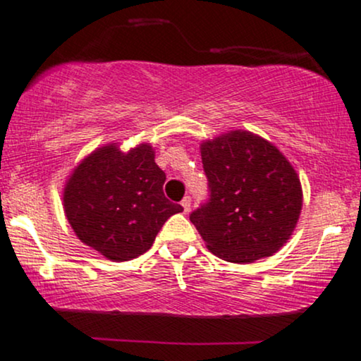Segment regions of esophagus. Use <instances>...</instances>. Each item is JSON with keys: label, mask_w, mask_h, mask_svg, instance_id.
Returning a JSON list of instances; mask_svg holds the SVG:
<instances>
[{"label": "esophagus", "mask_w": 361, "mask_h": 361, "mask_svg": "<svg viewBox=\"0 0 361 361\" xmlns=\"http://www.w3.org/2000/svg\"><path fill=\"white\" fill-rule=\"evenodd\" d=\"M181 207H183V212L188 213L191 209V198L190 196H185L183 200H181Z\"/></svg>", "instance_id": "34e87169"}]
</instances>
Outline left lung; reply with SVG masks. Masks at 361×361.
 I'll list each match as a JSON object with an SVG mask.
<instances>
[{
    "label": "left lung",
    "mask_w": 361,
    "mask_h": 361,
    "mask_svg": "<svg viewBox=\"0 0 361 361\" xmlns=\"http://www.w3.org/2000/svg\"><path fill=\"white\" fill-rule=\"evenodd\" d=\"M208 200L190 214L208 250L231 263L271 257L293 233L302 185L267 140L230 131L202 145Z\"/></svg>",
    "instance_id": "8db88e82"
}]
</instances>
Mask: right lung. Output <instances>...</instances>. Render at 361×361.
<instances>
[{
  "label": "right lung",
  "instance_id": "obj_1",
  "mask_svg": "<svg viewBox=\"0 0 361 361\" xmlns=\"http://www.w3.org/2000/svg\"><path fill=\"white\" fill-rule=\"evenodd\" d=\"M166 175L149 145L121 153L108 145L85 158L68 180L65 213L78 238L113 262L152 248L171 214L183 212L163 193Z\"/></svg>",
  "mask_w": 361,
  "mask_h": 361
}]
</instances>
